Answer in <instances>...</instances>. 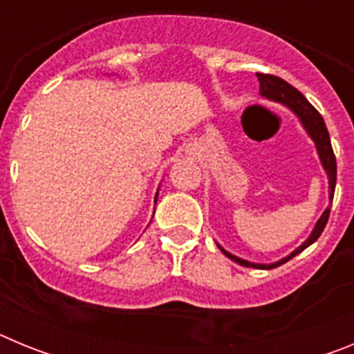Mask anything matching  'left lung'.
<instances>
[{
	"mask_svg": "<svg viewBox=\"0 0 354 354\" xmlns=\"http://www.w3.org/2000/svg\"><path fill=\"white\" fill-rule=\"evenodd\" d=\"M257 77H259V83H261V95L266 97V99H271V101L282 102V104H286L287 108L292 109L294 113L299 117V120H301L306 133L310 134V138L315 142L319 158H321V162H323L324 170H326L328 174V180H330V202H331V200H333V193H335L337 161H335V154H333V149H331L330 134H328L326 124H324L323 117H321V113H319L317 109H315L310 102L306 101L305 95H303L301 92H298L294 86H290V84L287 83V81H283L282 77L273 76V74H261V72H257ZM330 207H326V211L323 212V216L317 220L310 237H308V239L299 246V248L294 250L290 255H287V257L282 259V261L274 262V264H253V262L243 261V259L236 257V255H232V253L225 252L221 246L220 250L227 255L228 259H232L234 262H237V264L241 266H246V268H257V270H273V268H278V266L283 264V262L290 261L294 255H298V253L303 252L306 246H310L314 241H317V237L323 234L324 227H326L328 223V218H330Z\"/></svg>",
	"mask_w": 354,
	"mask_h": 354,
	"instance_id": "8db88e82",
	"label": "left lung"
}]
</instances>
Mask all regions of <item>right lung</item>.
I'll return each instance as SVG.
<instances>
[{"label":"right lung","instance_id":"obj_1","mask_svg":"<svg viewBox=\"0 0 354 354\" xmlns=\"http://www.w3.org/2000/svg\"><path fill=\"white\" fill-rule=\"evenodd\" d=\"M156 200H158V195H156Z\"/></svg>","mask_w":354,"mask_h":354}]
</instances>
